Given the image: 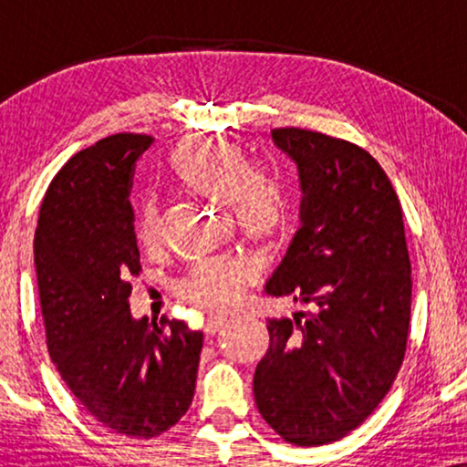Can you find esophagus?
<instances>
[{
  "instance_id": "esophagus-1",
  "label": "esophagus",
  "mask_w": 467,
  "mask_h": 467,
  "mask_svg": "<svg viewBox=\"0 0 467 467\" xmlns=\"http://www.w3.org/2000/svg\"><path fill=\"white\" fill-rule=\"evenodd\" d=\"M225 321H227V317H223V315H210L208 318H206V331L208 334H216V331H219L223 325H225Z\"/></svg>"
}]
</instances>
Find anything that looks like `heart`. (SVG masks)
Instances as JSON below:
<instances>
[{"label": "heart", "instance_id": "heart-1", "mask_svg": "<svg viewBox=\"0 0 467 467\" xmlns=\"http://www.w3.org/2000/svg\"><path fill=\"white\" fill-rule=\"evenodd\" d=\"M176 176L191 189L232 203L234 216L244 232L267 235L280 227L289 208L285 176L274 165H248L238 144L200 136L178 146L171 155ZM163 232L161 206L146 197L138 219V238L155 246ZM259 259L251 253H223L195 259L178 280L182 302L206 310H225L238 302L244 286L259 274Z\"/></svg>", "mask_w": 467, "mask_h": 467}]
</instances>
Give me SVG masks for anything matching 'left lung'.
Segmentation results:
<instances>
[{"instance_id":"1","label":"left lung","mask_w":467,"mask_h":467,"mask_svg":"<svg viewBox=\"0 0 467 467\" xmlns=\"http://www.w3.org/2000/svg\"><path fill=\"white\" fill-rule=\"evenodd\" d=\"M272 140L297 165L299 229L267 296L312 304L270 318L253 393L261 417L297 446L336 442L391 389L410 325V257L398 195L368 150L285 127Z\"/></svg>"}]
</instances>
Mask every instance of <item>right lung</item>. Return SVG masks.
<instances>
[{
	"label": "right lung",
	"mask_w": 467,
	"mask_h": 467,
	"mask_svg": "<svg viewBox=\"0 0 467 467\" xmlns=\"http://www.w3.org/2000/svg\"><path fill=\"white\" fill-rule=\"evenodd\" d=\"M150 136L117 133L76 152L44 195L34 261L48 355L87 412L120 436L176 425L195 393L202 331L133 318L140 251L130 202Z\"/></svg>",
	"instance_id": "obj_1"
}]
</instances>
